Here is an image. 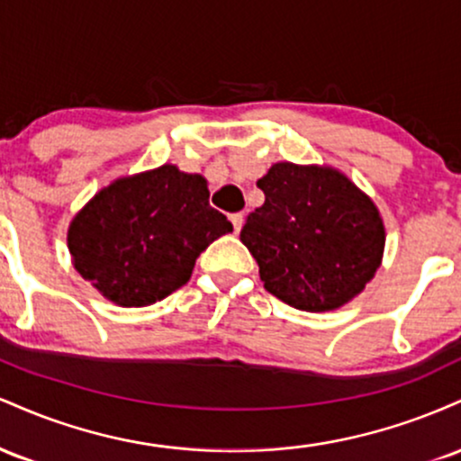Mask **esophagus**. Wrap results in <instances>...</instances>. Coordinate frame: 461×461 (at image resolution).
I'll list each match as a JSON object with an SVG mask.
<instances>
[{"instance_id":"obj_1","label":"esophagus","mask_w":461,"mask_h":461,"mask_svg":"<svg viewBox=\"0 0 461 461\" xmlns=\"http://www.w3.org/2000/svg\"><path fill=\"white\" fill-rule=\"evenodd\" d=\"M230 219H231V225H234V231H240L242 230V223H245V214L236 212V214H231Z\"/></svg>"}]
</instances>
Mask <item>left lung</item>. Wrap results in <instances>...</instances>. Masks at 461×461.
Segmentation results:
<instances>
[{"label":"left lung","instance_id":"obj_1","mask_svg":"<svg viewBox=\"0 0 461 461\" xmlns=\"http://www.w3.org/2000/svg\"><path fill=\"white\" fill-rule=\"evenodd\" d=\"M258 186L264 203L240 240L264 288L305 312L347 305L382 267L385 227L375 201L327 164L277 162Z\"/></svg>","mask_w":461,"mask_h":461}]
</instances>
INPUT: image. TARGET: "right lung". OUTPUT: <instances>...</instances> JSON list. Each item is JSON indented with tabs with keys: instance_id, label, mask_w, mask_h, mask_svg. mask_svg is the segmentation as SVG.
Returning <instances> with one entry per match:
<instances>
[{
	"instance_id": "right-lung-1",
	"label": "right lung",
	"mask_w": 461,
	"mask_h": 461,
	"mask_svg": "<svg viewBox=\"0 0 461 461\" xmlns=\"http://www.w3.org/2000/svg\"><path fill=\"white\" fill-rule=\"evenodd\" d=\"M208 199V179L176 164L116 177L68 223L73 267L121 308L162 301L188 282L201 251L231 231Z\"/></svg>"
}]
</instances>
